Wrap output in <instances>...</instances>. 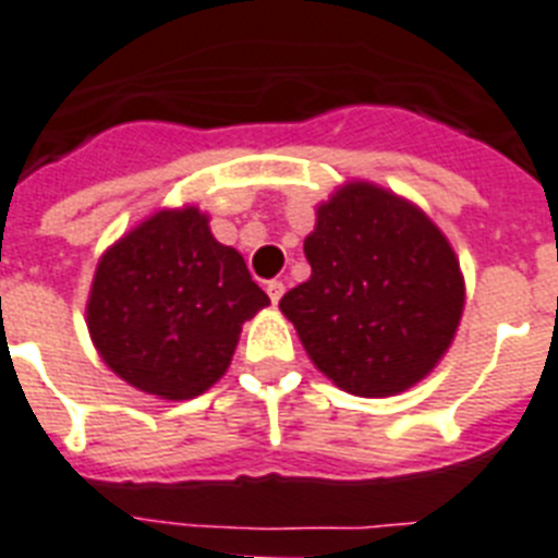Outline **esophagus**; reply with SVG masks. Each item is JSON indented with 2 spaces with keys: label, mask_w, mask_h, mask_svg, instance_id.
Segmentation results:
<instances>
[{
  "label": "esophagus",
  "mask_w": 558,
  "mask_h": 558,
  "mask_svg": "<svg viewBox=\"0 0 558 558\" xmlns=\"http://www.w3.org/2000/svg\"><path fill=\"white\" fill-rule=\"evenodd\" d=\"M265 290H268V296H270V302H279V299H282V293H284V284L279 282V279H270L268 284H265Z\"/></svg>",
  "instance_id": "1"
}]
</instances>
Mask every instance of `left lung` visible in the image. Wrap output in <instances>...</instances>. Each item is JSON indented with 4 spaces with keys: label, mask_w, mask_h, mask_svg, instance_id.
I'll return each mask as SVG.
<instances>
[{
    "label": "left lung",
    "mask_w": 558,
    "mask_h": 558,
    "mask_svg": "<svg viewBox=\"0 0 558 558\" xmlns=\"http://www.w3.org/2000/svg\"><path fill=\"white\" fill-rule=\"evenodd\" d=\"M311 279L279 311L336 388L381 399L439 365L464 311V276L430 216L373 182H344L316 207Z\"/></svg>",
    "instance_id": "left-lung-1"
}]
</instances>
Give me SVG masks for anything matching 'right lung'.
Wrapping results in <instances>:
<instances>
[{"instance_id":"add662e5","label":"right lung","mask_w":558,"mask_h":558,"mask_svg":"<svg viewBox=\"0 0 558 558\" xmlns=\"http://www.w3.org/2000/svg\"><path fill=\"white\" fill-rule=\"evenodd\" d=\"M196 205L162 207L102 253L87 330L105 365L142 393L182 402L222 379L247 319L270 305L242 253Z\"/></svg>"}]
</instances>
